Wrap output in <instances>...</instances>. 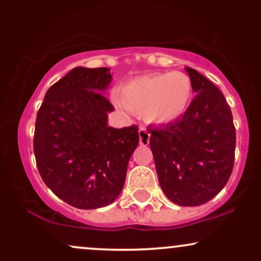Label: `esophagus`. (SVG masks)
Returning <instances> with one entry per match:
<instances>
[{
	"label": "esophagus",
	"instance_id": "esophagus-1",
	"mask_svg": "<svg viewBox=\"0 0 261 261\" xmlns=\"http://www.w3.org/2000/svg\"><path fill=\"white\" fill-rule=\"evenodd\" d=\"M139 136H140V145L141 146H147L149 143V137L151 134L146 127H141L139 130Z\"/></svg>",
	"mask_w": 261,
	"mask_h": 261
}]
</instances>
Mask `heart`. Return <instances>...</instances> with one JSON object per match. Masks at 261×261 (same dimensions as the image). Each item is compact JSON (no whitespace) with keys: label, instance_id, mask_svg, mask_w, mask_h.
<instances>
[{"label":"heart","instance_id":"1","mask_svg":"<svg viewBox=\"0 0 261 261\" xmlns=\"http://www.w3.org/2000/svg\"><path fill=\"white\" fill-rule=\"evenodd\" d=\"M193 98V82L180 71L141 76L120 87L114 103L124 109L143 112L145 119L157 125L178 121Z\"/></svg>","mask_w":261,"mask_h":261}]
</instances>
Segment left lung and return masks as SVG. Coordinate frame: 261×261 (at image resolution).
<instances>
[{"mask_svg": "<svg viewBox=\"0 0 261 261\" xmlns=\"http://www.w3.org/2000/svg\"><path fill=\"white\" fill-rule=\"evenodd\" d=\"M195 98L181 119L151 128L160 185L172 202L199 206L224 188L233 170L236 128L230 108L211 81L185 67Z\"/></svg>", "mask_w": 261, "mask_h": 261, "instance_id": "obj_1", "label": "left lung"}]
</instances>
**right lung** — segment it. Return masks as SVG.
Returning <instances> with one entry per match:
<instances>
[{
	"mask_svg": "<svg viewBox=\"0 0 261 261\" xmlns=\"http://www.w3.org/2000/svg\"><path fill=\"white\" fill-rule=\"evenodd\" d=\"M108 67H74L45 94L35 121L38 170L56 196L77 208H99L115 201L126 178L139 127L108 126L114 107L104 91Z\"/></svg>",
	"mask_w": 261,
	"mask_h": 261,
	"instance_id": "1",
	"label": "right lung"
}]
</instances>
